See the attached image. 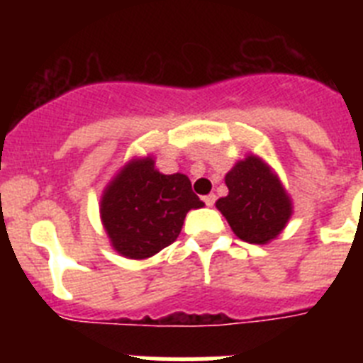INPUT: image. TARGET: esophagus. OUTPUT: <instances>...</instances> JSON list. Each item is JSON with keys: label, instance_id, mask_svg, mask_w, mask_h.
Wrapping results in <instances>:
<instances>
[{"label": "esophagus", "instance_id": "esophagus-1", "mask_svg": "<svg viewBox=\"0 0 363 363\" xmlns=\"http://www.w3.org/2000/svg\"><path fill=\"white\" fill-rule=\"evenodd\" d=\"M203 201H205V205H207V207H213L214 201H216V196H214V194H209V196H203Z\"/></svg>", "mask_w": 363, "mask_h": 363}]
</instances>
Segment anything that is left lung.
Listing matches in <instances>:
<instances>
[{"mask_svg": "<svg viewBox=\"0 0 363 363\" xmlns=\"http://www.w3.org/2000/svg\"><path fill=\"white\" fill-rule=\"evenodd\" d=\"M225 185L229 194L216 201V209L233 233L256 245L278 238L293 216V200L274 169L251 152L234 163L225 174Z\"/></svg>", "mask_w": 363, "mask_h": 363, "instance_id": "1", "label": "left lung"}]
</instances>
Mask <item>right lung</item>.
I'll list each match as a JSON object with an SVG mask.
<instances>
[{"label": "right lung", "mask_w": 363, "mask_h": 363, "mask_svg": "<svg viewBox=\"0 0 363 363\" xmlns=\"http://www.w3.org/2000/svg\"><path fill=\"white\" fill-rule=\"evenodd\" d=\"M203 205L187 176L163 174L147 154L129 160L108 182L99 200V218L118 255L145 259L171 245L189 211Z\"/></svg>", "instance_id": "obj_1"}]
</instances>
